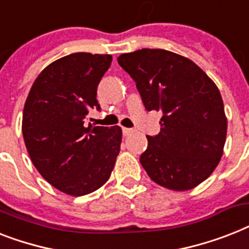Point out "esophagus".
Segmentation results:
<instances>
[{
  "label": "esophagus",
  "instance_id": "obj_1",
  "mask_svg": "<svg viewBox=\"0 0 249 249\" xmlns=\"http://www.w3.org/2000/svg\"><path fill=\"white\" fill-rule=\"evenodd\" d=\"M131 133H134V130L130 128H123V134L124 135H129L131 134Z\"/></svg>",
  "mask_w": 249,
  "mask_h": 249
}]
</instances>
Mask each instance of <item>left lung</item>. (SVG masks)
<instances>
[{"mask_svg": "<svg viewBox=\"0 0 249 249\" xmlns=\"http://www.w3.org/2000/svg\"><path fill=\"white\" fill-rule=\"evenodd\" d=\"M145 110L161 112V131L147 135L141 163L155 183L188 191L206 180L223 156L228 121L217 87L195 62L166 50L120 54Z\"/></svg>", "mask_w": 249, "mask_h": 249, "instance_id": "left-lung-1", "label": "left lung"}]
</instances>
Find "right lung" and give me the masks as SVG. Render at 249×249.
Instances as JSON below:
<instances>
[{"label":"right lung","instance_id":"obj_1","mask_svg":"<svg viewBox=\"0 0 249 249\" xmlns=\"http://www.w3.org/2000/svg\"><path fill=\"white\" fill-rule=\"evenodd\" d=\"M112 61L86 52L52 62L36 79L23 112V137L32 162L58 191L84 196L108 180L120 152V126H86L100 111L97 87Z\"/></svg>","mask_w":249,"mask_h":249}]
</instances>
